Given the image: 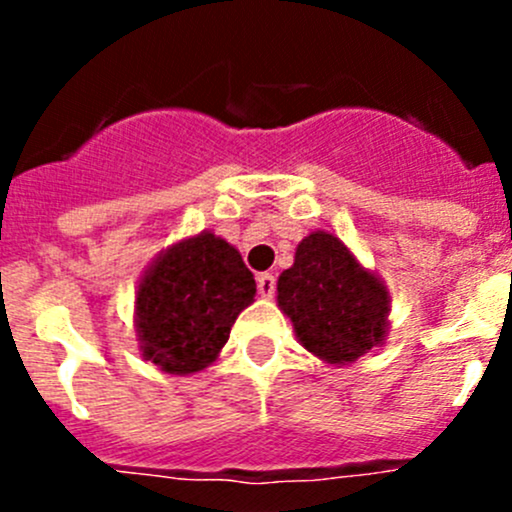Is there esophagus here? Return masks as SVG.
Masks as SVG:
<instances>
[{"label": "esophagus", "instance_id": "1", "mask_svg": "<svg viewBox=\"0 0 512 512\" xmlns=\"http://www.w3.org/2000/svg\"><path fill=\"white\" fill-rule=\"evenodd\" d=\"M275 287H277V280H275V275H272V272H262V275L257 277V289H260L262 297L270 299L272 294H275Z\"/></svg>", "mask_w": 512, "mask_h": 512}]
</instances>
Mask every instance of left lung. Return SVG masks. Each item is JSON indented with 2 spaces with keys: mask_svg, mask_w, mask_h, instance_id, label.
I'll list each match as a JSON object with an SVG mask.
<instances>
[{
  "mask_svg": "<svg viewBox=\"0 0 512 512\" xmlns=\"http://www.w3.org/2000/svg\"><path fill=\"white\" fill-rule=\"evenodd\" d=\"M277 307L297 342L324 364L347 366L381 347L389 334L391 294L337 235L314 230L277 280Z\"/></svg>",
  "mask_w": 512,
  "mask_h": 512,
  "instance_id": "8db88e82",
  "label": "left lung"
}]
</instances>
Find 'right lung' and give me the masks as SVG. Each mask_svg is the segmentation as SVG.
<instances>
[{"instance_id":"right-lung-1","label":"right lung","mask_w":512,"mask_h":512,"mask_svg":"<svg viewBox=\"0 0 512 512\" xmlns=\"http://www.w3.org/2000/svg\"><path fill=\"white\" fill-rule=\"evenodd\" d=\"M255 277L240 252L203 230L163 250L136 289V337L143 359L188 376L218 359L237 314L255 302Z\"/></svg>"}]
</instances>
